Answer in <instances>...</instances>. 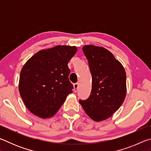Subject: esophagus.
<instances>
[{"label": "esophagus", "mask_w": 151, "mask_h": 151, "mask_svg": "<svg viewBox=\"0 0 151 151\" xmlns=\"http://www.w3.org/2000/svg\"><path fill=\"white\" fill-rule=\"evenodd\" d=\"M78 87V83L74 84V91H75V92H77Z\"/></svg>", "instance_id": "1"}]
</instances>
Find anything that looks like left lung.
<instances>
[{
    "mask_svg": "<svg viewBox=\"0 0 151 151\" xmlns=\"http://www.w3.org/2000/svg\"><path fill=\"white\" fill-rule=\"evenodd\" d=\"M83 50L92 75V90L79 103L94 121L111 117L123 103L127 93V76L122 64L106 48L85 45Z\"/></svg>",
    "mask_w": 151,
    "mask_h": 151,
    "instance_id": "obj_1",
    "label": "left lung"
}]
</instances>
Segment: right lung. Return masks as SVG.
<instances>
[{
	"mask_svg": "<svg viewBox=\"0 0 151 151\" xmlns=\"http://www.w3.org/2000/svg\"><path fill=\"white\" fill-rule=\"evenodd\" d=\"M76 47L58 45L41 50L27 61L20 71L19 92L27 108L42 119L54 116L73 93L68 63Z\"/></svg>",
	"mask_w": 151,
	"mask_h": 151,
	"instance_id": "add662e5",
	"label": "right lung"
}]
</instances>
